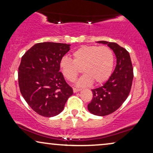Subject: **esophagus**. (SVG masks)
<instances>
[{
	"mask_svg": "<svg viewBox=\"0 0 153 153\" xmlns=\"http://www.w3.org/2000/svg\"><path fill=\"white\" fill-rule=\"evenodd\" d=\"M80 91V89H77V88H73V92L74 93H77V92Z\"/></svg>",
	"mask_w": 153,
	"mask_h": 153,
	"instance_id": "obj_1",
	"label": "esophagus"
}]
</instances>
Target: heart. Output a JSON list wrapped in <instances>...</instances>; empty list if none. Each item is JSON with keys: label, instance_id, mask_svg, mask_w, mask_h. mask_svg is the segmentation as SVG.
<instances>
[{"label": "heart", "instance_id": "1", "mask_svg": "<svg viewBox=\"0 0 153 153\" xmlns=\"http://www.w3.org/2000/svg\"><path fill=\"white\" fill-rule=\"evenodd\" d=\"M72 60L63 58L60 70L70 82L76 80L81 69L84 75L77 81L78 87H85L93 83H104L109 78L114 64V53L106 46H81L72 54Z\"/></svg>", "mask_w": 153, "mask_h": 153}]
</instances>
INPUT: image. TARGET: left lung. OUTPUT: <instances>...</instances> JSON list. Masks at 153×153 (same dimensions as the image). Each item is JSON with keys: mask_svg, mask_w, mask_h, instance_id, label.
<instances>
[{"mask_svg": "<svg viewBox=\"0 0 153 153\" xmlns=\"http://www.w3.org/2000/svg\"><path fill=\"white\" fill-rule=\"evenodd\" d=\"M107 45L116 56V66L108 80L103 85L92 90L93 99L88 109L95 116L112 114L128 97L133 81V68L129 52L115 42L99 41Z\"/></svg>", "mask_w": 153, "mask_h": 153, "instance_id": "obj_1", "label": "left lung"}]
</instances>
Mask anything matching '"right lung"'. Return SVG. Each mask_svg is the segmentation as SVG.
<instances>
[{
    "label": "right lung",
    "mask_w": 153,
    "mask_h": 153,
    "mask_svg": "<svg viewBox=\"0 0 153 153\" xmlns=\"http://www.w3.org/2000/svg\"><path fill=\"white\" fill-rule=\"evenodd\" d=\"M70 47L62 43H37L22 56L18 70L20 92L30 107L42 116H57L72 95V88L59 67Z\"/></svg>",
    "instance_id": "1"
}]
</instances>
